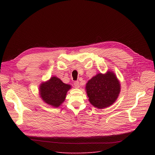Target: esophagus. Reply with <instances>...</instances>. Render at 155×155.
Here are the masks:
<instances>
[{
    "label": "esophagus",
    "mask_w": 155,
    "mask_h": 155,
    "mask_svg": "<svg viewBox=\"0 0 155 155\" xmlns=\"http://www.w3.org/2000/svg\"><path fill=\"white\" fill-rule=\"evenodd\" d=\"M74 85L76 88H79L80 87V84H79L78 81H75V82H74Z\"/></svg>",
    "instance_id": "34e87169"
}]
</instances>
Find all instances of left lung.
<instances>
[{
  "label": "left lung",
  "mask_w": 155,
  "mask_h": 155,
  "mask_svg": "<svg viewBox=\"0 0 155 155\" xmlns=\"http://www.w3.org/2000/svg\"><path fill=\"white\" fill-rule=\"evenodd\" d=\"M85 91L88 101L97 109H104L114 103L120 92V84L115 73L109 70L99 73L88 81Z\"/></svg>",
  "instance_id": "8db88e82"
}]
</instances>
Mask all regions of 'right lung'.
Masks as SVG:
<instances>
[{
  "label": "right lung",
  "instance_id": "right-lung-1",
  "mask_svg": "<svg viewBox=\"0 0 155 155\" xmlns=\"http://www.w3.org/2000/svg\"><path fill=\"white\" fill-rule=\"evenodd\" d=\"M71 88L70 85L63 83L59 78L52 77L46 82L41 84L39 93L43 102L56 108L63 103Z\"/></svg>",
  "mask_w": 155,
  "mask_h": 155
}]
</instances>
